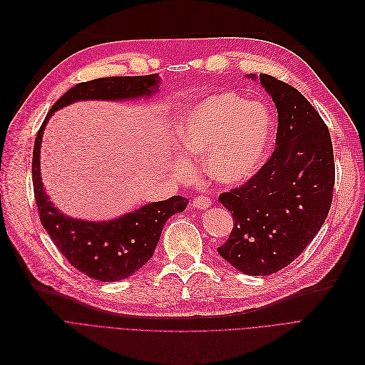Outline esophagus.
Instances as JSON below:
<instances>
[{"label": "esophagus", "instance_id": "34e87169", "mask_svg": "<svg viewBox=\"0 0 365 365\" xmlns=\"http://www.w3.org/2000/svg\"><path fill=\"white\" fill-rule=\"evenodd\" d=\"M192 205L196 207V210H206V207L211 205V200L207 199L206 196H196L192 200Z\"/></svg>", "mask_w": 365, "mask_h": 365}]
</instances>
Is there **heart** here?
<instances>
[{"mask_svg":"<svg viewBox=\"0 0 365 365\" xmlns=\"http://www.w3.org/2000/svg\"><path fill=\"white\" fill-rule=\"evenodd\" d=\"M188 154H205V173L222 184L247 181L267 159L273 121L262 102L235 92L207 96L187 110L177 126Z\"/></svg>","mask_w":365,"mask_h":365,"instance_id":"b5f03b06","label":"heart"}]
</instances>
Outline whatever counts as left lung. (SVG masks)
Masks as SVG:
<instances>
[{
	"mask_svg": "<svg viewBox=\"0 0 365 365\" xmlns=\"http://www.w3.org/2000/svg\"><path fill=\"white\" fill-rule=\"evenodd\" d=\"M259 81L277 110L276 148L245 184L218 197L233 229L217 251L251 276L279 272L304 251L329 212L336 178L331 136L319 113L288 83L267 74Z\"/></svg>",
	"mask_w": 365,
	"mask_h": 365,
	"instance_id": "8db88e82",
	"label": "left lung"
}]
</instances>
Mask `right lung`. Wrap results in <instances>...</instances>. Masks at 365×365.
I'll return each instance as SVG.
<instances>
[{
  "mask_svg": "<svg viewBox=\"0 0 365 365\" xmlns=\"http://www.w3.org/2000/svg\"><path fill=\"white\" fill-rule=\"evenodd\" d=\"M159 88V76L107 77L76 84L47 113L37 133L32 154L34 195L43 227L68 263L92 279L115 282L141 269L153 257L165 222L188 203L181 196L148 203L140 210L110 221H83L63 215L51 205L40 177V145L47 120L56 110L76 101L130 99L151 95Z\"/></svg>",
  "mask_w": 365,
  "mask_h": 365,
  "instance_id": "obj_1",
  "label": "right lung"
}]
</instances>
